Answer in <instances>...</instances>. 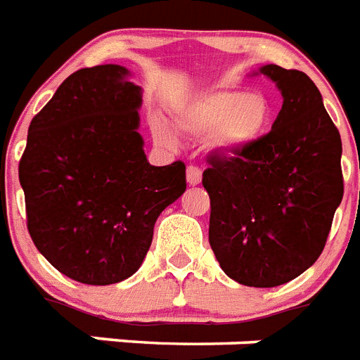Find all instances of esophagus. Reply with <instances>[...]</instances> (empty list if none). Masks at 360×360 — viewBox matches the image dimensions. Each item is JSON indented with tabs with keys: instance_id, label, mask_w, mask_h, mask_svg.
Here are the masks:
<instances>
[{
	"instance_id": "esophagus-1",
	"label": "esophagus",
	"mask_w": 360,
	"mask_h": 360,
	"mask_svg": "<svg viewBox=\"0 0 360 360\" xmlns=\"http://www.w3.org/2000/svg\"><path fill=\"white\" fill-rule=\"evenodd\" d=\"M186 183L192 186L202 183V169H200L198 166H188V168H186Z\"/></svg>"
}]
</instances>
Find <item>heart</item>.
Listing matches in <instances>:
<instances>
[{
	"label": "heart",
	"instance_id": "1",
	"mask_svg": "<svg viewBox=\"0 0 360 360\" xmlns=\"http://www.w3.org/2000/svg\"><path fill=\"white\" fill-rule=\"evenodd\" d=\"M271 120V103L260 92L241 89H215L196 96L175 117V128L191 137H207L217 153L236 155L257 143ZM156 143L174 145L175 137L168 126L155 122Z\"/></svg>",
	"mask_w": 360,
	"mask_h": 360
}]
</instances>
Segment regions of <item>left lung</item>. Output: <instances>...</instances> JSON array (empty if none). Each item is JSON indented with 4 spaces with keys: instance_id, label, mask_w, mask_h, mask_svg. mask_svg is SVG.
Instances as JSON below:
<instances>
[{
    "instance_id": "left-lung-1",
    "label": "left lung",
    "mask_w": 360,
    "mask_h": 360,
    "mask_svg": "<svg viewBox=\"0 0 360 360\" xmlns=\"http://www.w3.org/2000/svg\"><path fill=\"white\" fill-rule=\"evenodd\" d=\"M283 105L271 130L241 153L211 155L210 245L224 274L247 287H278L325 249L344 196L342 139L306 73L262 65Z\"/></svg>"
}]
</instances>
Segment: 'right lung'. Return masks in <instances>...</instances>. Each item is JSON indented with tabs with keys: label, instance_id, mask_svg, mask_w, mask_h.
Wrapping results in <instances>:
<instances>
[{
	"label": "right lung",
	"instance_id": "1",
	"mask_svg": "<svg viewBox=\"0 0 360 360\" xmlns=\"http://www.w3.org/2000/svg\"><path fill=\"white\" fill-rule=\"evenodd\" d=\"M124 65L70 75L30 122L18 164L27 232L79 283L136 274L155 223L186 188L185 164L150 166L137 131L141 89Z\"/></svg>",
	"mask_w": 360,
	"mask_h": 360
}]
</instances>
